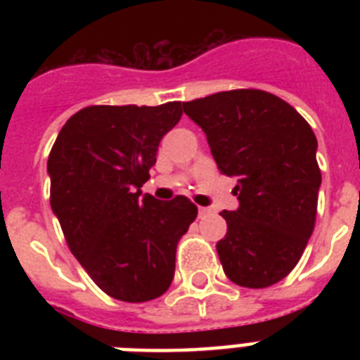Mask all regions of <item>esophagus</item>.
<instances>
[{
	"instance_id": "esophagus-1",
	"label": "esophagus",
	"mask_w": 360,
	"mask_h": 360,
	"mask_svg": "<svg viewBox=\"0 0 360 360\" xmlns=\"http://www.w3.org/2000/svg\"><path fill=\"white\" fill-rule=\"evenodd\" d=\"M198 213H200V217H203V214L211 213V209H209V207H198Z\"/></svg>"
}]
</instances>
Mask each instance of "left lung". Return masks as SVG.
I'll list each match as a JSON object with an SVG mask.
<instances>
[{"mask_svg": "<svg viewBox=\"0 0 360 360\" xmlns=\"http://www.w3.org/2000/svg\"><path fill=\"white\" fill-rule=\"evenodd\" d=\"M207 134L222 174L237 177L239 209L222 211L217 243L226 276L269 288L293 271L318 213L321 172L312 127L293 106L262 89H231L183 103Z\"/></svg>", "mask_w": 360, "mask_h": 360, "instance_id": "left-lung-1", "label": "left lung"}]
</instances>
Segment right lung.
<instances>
[{
	"mask_svg": "<svg viewBox=\"0 0 360 360\" xmlns=\"http://www.w3.org/2000/svg\"><path fill=\"white\" fill-rule=\"evenodd\" d=\"M181 103L87 106L59 130L48 157L50 205L70 252L91 280L124 302L166 293L177 243L196 220L186 196H141L162 136Z\"/></svg>",
	"mask_w": 360,
	"mask_h": 360,
	"instance_id": "obj_1",
	"label": "right lung"
}]
</instances>
